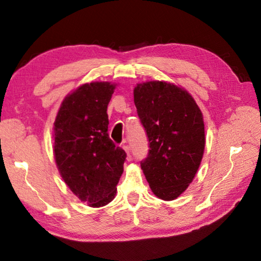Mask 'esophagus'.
I'll return each mask as SVG.
<instances>
[{"instance_id":"esophagus-1","label":"esophagus","mask_w":261,"mask_h":261,"mask_svg":"<svg viewBox=\"0 0 261 261\" xmlns=\"http://www.w3.org/2000/svg\"><path fill=\"white\" fill-rule=\"evenodd\" d=\"M123 148H124V151L127 154V160H131V148H130L129 145H124V146H123Z\"/></svg>"}]
</instances>
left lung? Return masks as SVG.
<instances>
[{
    "instance_id": "8db88e82",
    "label": "left lung",
    "mask_w": 261,
    "mask_h": 261,
    "mask_svg": "<svg viewBox=\"0 0 261 261\" xmlns=\"http://www.w3.org/2000/svg\"><path fill=\"white\" fill-rule=\"evenodd\" d=\"M134 95L149 147L141 169L156 197L174 200L200 166L205 148L202 114L187 91L166 82L138 84Z\"/></svg>"
}]
</instances>
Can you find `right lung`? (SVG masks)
<instances>
[{
	"instance_id": "obj_1",
	"label": "right lung",
	"mask_w": 261,
	"mask_h": 261,
	"mask_svg": "<svg viewBox=\"0 0 261 261\" xmlns=\"http://www.w3.org/2000/svg\"><path fill=\"white\" fill-rule=\"evenodd\" d=\"M110 83L84 84L62 102L54 123V153L70 190L91 207L114 199L126 153L108 135Z\"/></svg>"
}]
</instances>
